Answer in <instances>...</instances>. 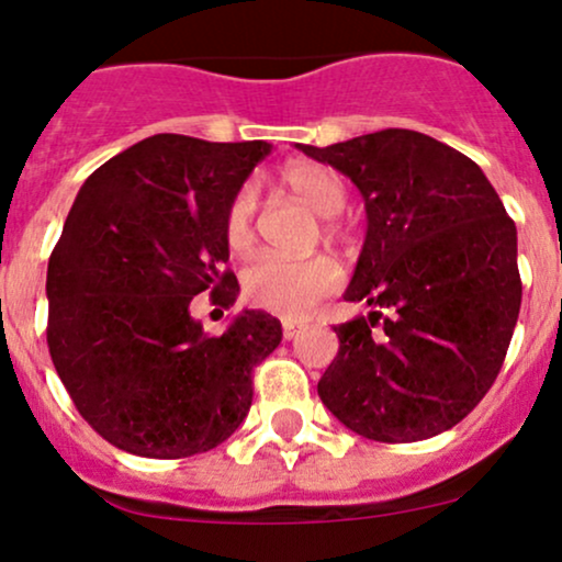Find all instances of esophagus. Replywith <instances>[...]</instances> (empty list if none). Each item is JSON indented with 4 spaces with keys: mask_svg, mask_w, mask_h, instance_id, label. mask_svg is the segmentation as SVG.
Instances as JSON below:
<instances>
[{
    "mask_svg": "<svg viewBox=\"0 0 562 562\" xmlns=\"http://www.w3.org/2000/svg\"><path fill=\"white\" fill-rule=\"evenodd\" d=\"M299 330H301V325H295L293 319L282 322V338H285V340H293L295 335H299Z\"/></svg>",
    "mask_w": 562,
    "mask_h": 562,
    "instance_id": "esophagus-1",
    "label": "esophagus"
}]
</instances>
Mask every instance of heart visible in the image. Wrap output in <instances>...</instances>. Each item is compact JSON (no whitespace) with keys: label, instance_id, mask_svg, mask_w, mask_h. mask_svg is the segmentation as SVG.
Segmentation results:
<instances>
[{"label":"heart","instance_id":"b5f03b06","mask_svg":"<svg viewBox=\"0 0 562 562\" xmlns=\"http://www.w3.org/2000/svg\"><path fill=\"white\" fill-rule=\"evenodd\" d=\"M282 184L293 192L301 203H306L314 214L335 216L346 205V184L327 166L314 160H293L282 169ZM256 218V190L245 184L232 198L227 216H224V240L232 250H243L254 240ZM327 235H335L338 227L325 224ZM340 285L338 263L327 256H312L303 261H288L280 256H259L243 272V295L254 306L282 317H303L317 303Z\"/></svg>","mask_w":562,"mask_h":562}]
</instances>
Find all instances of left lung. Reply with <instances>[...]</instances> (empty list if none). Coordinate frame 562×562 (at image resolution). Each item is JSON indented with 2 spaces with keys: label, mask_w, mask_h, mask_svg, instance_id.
I'll list each match as a JSON object with an SVG mask.
<instances>
[{
  "label": "left lung",
  "mask_w": 562,
  "mask_h": 562,
  "mask_svg": "<svg viewBox=\"0 0 562 562\" xmlns=\"http://www.w3.org/2000/svg\"><path fill=\"white\" fill-rule=\"evenodd\" d=\"M299 150L346 173L367 209L344 299L375 312L333 327L322 404L383 443L454 428L494 385L518 322L515 222L481 166L428 134L383 128Z\"/></svg>",
  "instance_id": "left-lung-1"
}]
</instances>
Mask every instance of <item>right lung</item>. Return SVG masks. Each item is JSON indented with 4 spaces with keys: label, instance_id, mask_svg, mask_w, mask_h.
Segmentation results:
<instances>
[{
    "label": "right lung",
    "instance_id": "add662e5",
    "mask_svg": "<svg viewBox=\"0 0 562 562\" xmlns=\"http://www.w3.org/2000/svg\"><path fill=\"white\" fill-rule=\"evenodd\" d=\"M272 145L156 134L83 182L47 269V346L79 415L113 447L179 460L218 447L254 402V367L280 346L267 312L222 335L198 293L229 308L224 216Z\"/></svg>",
    "mask_w": 562,
    "mask_h": 562
}]
</instances>
